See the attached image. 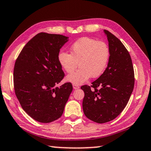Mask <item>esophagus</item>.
<instances>
[{
  "label": "esophagus",
  "mask_w": 151,
  "mask_h": 151,
  "mask_svg": "<svg viewBox=\"0 0 151 151\" xmlns=\"http://www.w3.org/2000/svg\"><path fill=\"white\" fill-rule=\"evenodd\" d=\"M73 88L74 89H78L80 88V86L78 84H73Z\"/></svg>",
  "instance_id": "esophagus-1"
}]
</instances>
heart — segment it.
<instances>
[{
  "instance_id": "b5f03b06",
  "label": "heart",
  "mask_w": 151,
  "mask_h": 151,
  "mask_svg": "<svg viewBox=\"0 0 151 151\" xmlns=\"http://www.w3.org/2000/svg\"><path fill=\"white\" fill-rule=\"evenodd\" d=\"M109 56L110 52L106 43L82 37L71 45V54L61 52L58 58L61 67L68 73L74 71L79 63L81 68L69 75L66 80L73 84H80L91 77L101 76L108 65Z\"/></svg>"
}]
</instances>
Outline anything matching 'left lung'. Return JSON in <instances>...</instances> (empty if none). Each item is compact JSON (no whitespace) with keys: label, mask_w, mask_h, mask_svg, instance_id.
<instances>
[{"label":"left lung","mask_w":151,"mask_h":151,"mask_svg":"<svg viewBox=\"0 0 151 151\" xmlns=\"http://www.w3.org/2000/svg\"><path fill=\"white\" fill-rule=\"evenodd\" d=\"M104 32L110 54L108 67L91 86H81L84 92V114L97 123L112 121L122 112L129 100L135 82L134 67L128 50L116 37L108 30Z\"/></svg>","instance_id":"1"}]
</instances>
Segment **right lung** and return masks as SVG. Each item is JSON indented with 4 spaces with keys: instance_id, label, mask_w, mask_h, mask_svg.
Here are the masks:
<instances>
[{
    "instance_id": "right-lung-1",
    "label": "right lung",
    "mask_w": 151,
    "mask_h": 151,
    "mask_svg": "<svg viewBox=\"0 0 151 151\" xmlns=\"http://www.w3.org/2000/svg\"><path fill=\"white\" fill-rule=\"evenodd\" d=\"M67 41L62 35L40 32L24 45L15 63L16 97L23 110L40 123L59 119L73 90L71 82L55 87L65 77L58 56Z\"/></svg>"
}]
</instances>
